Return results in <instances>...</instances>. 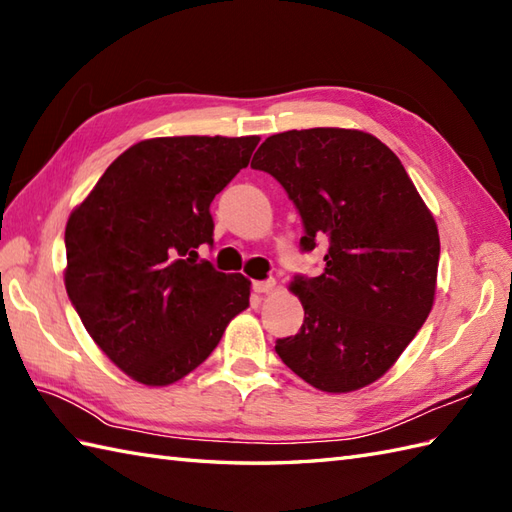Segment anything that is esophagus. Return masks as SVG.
Segmentation results:
<instances>
[{
    "instance_id": "1",
    "label": "esophagus",
    "mask_w": 512,
    "mask_h": 512,
    "mask_svg": "<svg viewBox=\"0 0 512 512\" xmlns=\"http://www.w3.org/2000/svg\"><path fill=\"white\" fill-rule=\"evenodd\" d=\"M253 290L259 292V295H264V292L275 290V279H266V281H253Z\"/></svg>"
}]
</instances>
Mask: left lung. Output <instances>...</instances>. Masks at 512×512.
<instances>
[{
  "mask_svg": "<svg viewBox=\"0 0 512 512\" xmlns=\"http://www.w3.org/2000/svg\"><path fill=\"white\" fill-rule=\"evenodd\" d=\"M250 167L277 178L297 204L303 250L328 239L319 277L290 290L306 319L275 350L328 394L385 376L436 299L440 235L398 156L361 129H290L266 138Z\"/></svg>",
  "mask_w": 512,
  "mask_h": 512,
  "instance_id": "8db88e82",
  "label": "left lung"
}]
</instances>
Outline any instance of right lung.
Listing matches in <instances>:
<instances>
[{
  "label": "right lung",
  "instance_id": "right-lung-1",
  "mask_svg": "<svg viewBox=\"0 0 512 512\" xmlns=\"http://www.w3.org/2000/svg\"><path fill=\"white\" fill-rule=\"evenodd\" d=\"M259 136H165L123 151L65 224V290L110 361L147 387L202 365L248 308L250 281L198 262L213 198Z\"/></svg>",
  "mask_w": 512,
  "mask_h": 512
}]
</instances>
